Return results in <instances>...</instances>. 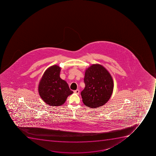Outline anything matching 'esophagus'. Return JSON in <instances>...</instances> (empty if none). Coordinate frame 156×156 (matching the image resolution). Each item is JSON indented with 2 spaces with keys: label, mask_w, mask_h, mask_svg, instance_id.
Listing matches in <instances>:
<instances>
[{
  "label": "esophagus",
  "mask_w": 156,
  "mask_h": 156,
  "mask_svg": "<svg viewBox=\"0 0 156 156\" xmlns=\"http://www.w3.org/2000/svg\"><path fill=\"white\" fill-rule=\"evenodd\" d=\"M74 93H75L76 94H78L80 93V90H74Z\"/></svg>",
  "instance_id": "34e87169"
}]
</instances>
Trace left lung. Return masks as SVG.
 Returning a JSON list of instances; mask_svg holds the SVG:
<instances>
[{
	"label": "left lung",
	"mask_w": 156,
	"mask_h": 156,
	"mask_svg": "<svg viewBox=\"0 0 156 156\" xmlns=\"http://www.w3.org/2000/svg\"><path fill=\"white\" fill-rule=\"evenodd\" d=\"M85 88L81 92L87 106L97 108L108 102L113 90V81L109 73L101 65L96 64L85 71Z\"/></svg>",
	"instance_id": "obj_1"
}]
</instances>
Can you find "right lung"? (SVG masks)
<instances>
[{
	"label": "right lung",
	"mask_w": 156,
	"mask_h": 156,
	"mask_svg": "<svg viewBox=\"0 0 156 156\" xmlns=\"http://www.w3.org/2000/svg\"><path fill=\"white\" fill-rule=\"evenodd\" d=\"M60 68L56 65L48 68L44 73L39 85L41 97L50 106H58L64 104L73 91L65 81L60 78Z\"/></svg>",
	"instance_id": "add662e5"
}]
</instances>
